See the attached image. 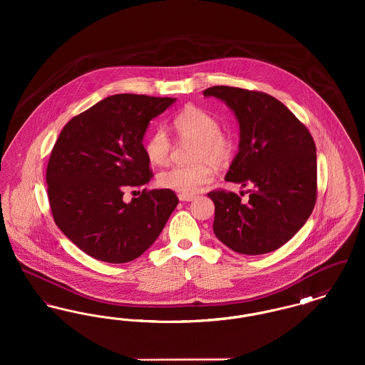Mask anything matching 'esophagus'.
I'll return each instance as SVG.
<instances>
[{
    "mask_svg": "<svg viewBox=\"0 0 365 365\" xmlns=\"http://www.w3.org/2000/svg\"><path fill=\"white\" fill-rule=\"evenodd\" d=\"M178 197H179L180 201H191V200H194V195H190V194H179Z\"/></svg>",
    "mask_w": 365,
    "mask_h": 365,
    "instance_id": "obj_1",
    "label": "esophagus"
}]
</instances>
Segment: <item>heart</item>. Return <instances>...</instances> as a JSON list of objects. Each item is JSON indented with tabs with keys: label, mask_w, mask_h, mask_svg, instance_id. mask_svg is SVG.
I'll return each mask as SVG.
<instances>
[{
	"label": "heart",
	"mask_w": 365,
	"mask_h": 365,
	"mask_svg": "<svg viewBox=\"0 0 365 365\" xmlns=\"http://www.w3.org/2000/svg\"><path fill=\"white\" fill-rule=\"evenodd\" d=\"M174 130L182 142H195L190 167H173L158 175V185L168 190L192 194L213 178L212 164L223 167L234 153V138L220 130L216 116L198 106H187L174 119ZM174 142L170 134L158 127L145 145V153L155 165L170 163Z\"/></svg>",
	"instance_id": "obj_1"
}]
</instances>
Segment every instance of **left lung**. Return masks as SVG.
Segmentation results:
<instances>
[{
	"label": "left lung",
	"mask_w": 365,
	"mask_h": 365,
	"mask_svg": "<svg viewBox=\"0 0 365 365\" xmlns=\"http://www.w3.org/2000/svg\"><path fill=\"white\" fill-rule=\"evenodd\" d=\"M204 96L225 101L240 123V150L226 180L255 186L247 191V202L232 191L208 192L215 204L213 232L241 255L274 252L305 225L316 204L312 135L287 106L267 93L213 86Z\"/></svg>",
	"instance_id": "8db88e82"
}]
</instances>
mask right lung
<instances>
[{"label": "right lung", "mask_w": 365, "mask_h": 365, "mask_svg": "<svg viewBox=\"0 0 365 365\" xmlns=\"http://www.w3.org/2000/svg\"><path fill=\"white\" fill-rule=\"evenodd\" d=\"M175 98L115 94L67 123L46 170L53 219L93 259L135 260L163 231L179 200L168 189H143L131 202L124 191L153 178L143 148L149 122Z\"/></svg>", "instance_id": "right-lung-1"}]
</instances>
